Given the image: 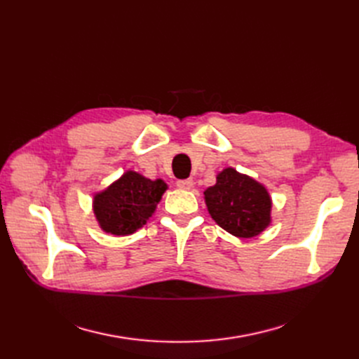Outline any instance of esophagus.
Wrapping results in <instances>:
<instances>
[{"instance_id":"obj_1","label":"esophagus","mask_w":359,"mask_h":359,"mask_svg":"<svg viewBox=\"0 0 359 359\" xmlns=\"http://www.w3.org/2000/svg\"><path fill=\"white\" fill-rule=\"evenodd\" d=\"M193 186H194V182H193L191 178L178 180V181H177V187L181 189V190H190Z\"/></svg>"}]
</instances>
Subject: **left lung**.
<instances>
[{"instance_id": "obj_1", "label": "left lung", "mask_w": 359, "mask_h": 359, "mask_svg": "<svg viewBox=\"0 0 359 359\" xmlns=\"http://www.w3.org/2000/svg\"><path fill=\"white\" fill-rule=\"evenodd\" d=\"M203 194L214 222L238 238L256 236L271 223L266 189L232 168L222 170Z\"/></svg>"}]
</instances>
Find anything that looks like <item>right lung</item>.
Instances as JSON below:
<instances>
[{
  "mask_svg": "<svg viewBox=\"0 0 359 359\" xmlns=\"http://www.w3.org/2000/svg\"><path fill=\"white\" fill-rule=\"evenodd\" d=\"M165 181H151L128 170L94 196V214L100 227L112 235H130L142 227L166 191Z\"/></svg>",
  "mask_w": 359,
  "mask_h": 359,
  "instance_id": "obj_1",
  "label": "right lung"
}]
</instances>
